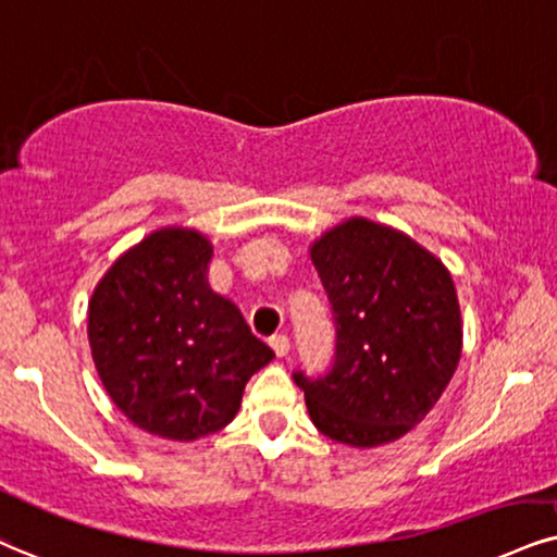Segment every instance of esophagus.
<instances>
[{"instance_id": "esophagus-1", "label": "esophagus", "mask_w": 557, "mask_h": 557, "mask_svg": "<svg viewBox=\"0 0 557 557\" xmlns=\"http://www.w3.org/2000/svg\"><path fill=\"white\" fill-rule=\"evenodd\" d=\"M271 348H273V354L278 356V359H284V356H289V351H292V341L286 338V335H273Z\"/></svg>"}]
</instances>
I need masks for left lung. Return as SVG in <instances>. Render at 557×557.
I'll list each match as a JSON object with an SVG mask.
<instances>
[{
  "label": "left lung",
  "mask_w": 557,
  "mask_h": 557,
  "mask_svg": "<svg viewBox=\"0 0 557 557\" xmlns=\"http://www.w3.org/2000/svg\"><path fill=\"white\" fill-rule=\"evenodd\" d=\"M335 320V361L305 389L314 429L369 449L408 434L462 356V312L449 268L395 226L351 216L310 245Z\"/></svg>",
  "instance_id": "left-lung-1"
}]
</instances>
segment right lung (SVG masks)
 I'll list each match as a JSON object with an SVG mask.
<instances>
[{"label": "right lung", "instance_id": "obj_1", "mask_svg": "<svg viewBox=\"0 0 557 557\" xmlns=\"http://www.w3.org/2000/svg\"><path fill=\"white\" fill-rule=\"evenodd\" d=\"M211 239L162 226L95 286L87 338L102 387L134 425L196 442L237 416L245 384L273 359L235 305L211 292Z\"/></svg>", "mask_w": 557, "mask_h": 557}]
</instances>
